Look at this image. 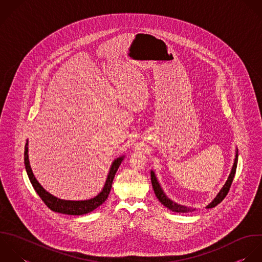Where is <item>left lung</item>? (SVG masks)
I'll list each match as a JSON object with an SVG mask.
<instances>
[{
  "mask_svg": "<svg viewBox=\"0 0 262 262\" xmlns=\"http://www.w3.org/2000/svg\"><path fill=\"white\" fill-rule=\"evenodd\" d=\"M237 164H238V151L236 153V158H235V162H234V165H233V168H232V171L229 176V179L228 181L226 182L225 186L223 187V189L220 191V193L216 195V197L213 199V201L207 205L206 208H213L215 207L217 204H220L225 198L226 196L228 195L229 191H230V188L232 186V183H233V180L235 178V173H236V169H237ZM151 182H152V186H153V190H154V193L157 197V199L161 202V204H163L166 208H168L169 210L173 211V212H179V213H188V212H192L194 211L195 209L193 208H189V207H185L183 205H179L178 203H174L173 201H171L170 199H168L166 197V195L164 194V192L162 191L160 185L158 184L157 182V179L154 174L153 171H151Z\"/></svg>",
  "mask_w": 262,
  "mask_h": 262,
  "instance_id": "1",
  "label": "left lung"
}]
</instances>
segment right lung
I'll return each mask as SVG.
<instances>
[{
	"instance_id": "right-lung-1",
	"label": "right lung",
	"mask_w": 262,
	"mask_h": 262,
	"mask_svg": "<svg viewBox=\"0 0 262 262\" xmlns=\"http://www.w3.org/2000/svg\"><path fill=\"white\" fill-rule=\"evenodd\" d=\"M28 142L25 144V150H24V164H25V169L27 172V176L29 178V181L37 193V195L40 197V199L43 201V203L53 211L63 213V214H69V215H82L85 213H89L93 210H95L97 207L102 205L106 199L108 198V195L110 193L111 187H112V182L115 177V173L122 161V157L117 158L114 160V162L111 165L108 178L106 180L105 186L102 190V192L96 196L95 198H92L90 200H84V201H66V200H61L58 199L51 194H49L36 181L34 178L32 170L29 165V160H28Z\"/></svg>"
}]
</instances>
